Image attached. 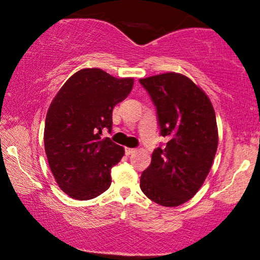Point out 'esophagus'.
<instances>
[{"mask_svg":"<svg viewBox=\"0 0 260 260\" xmlns=\"http://www.w3.org/2000/svg\"><path fill=\"white\" fill-rule=\"evenodd\" d=\"M135 150H136V149H134V148H125V154L129 156L131 154H134Z\"/></svg>","mask_w":260,"mask_h":260,"instance_id":"obj_1","label":"esophagus"}]
</instances>
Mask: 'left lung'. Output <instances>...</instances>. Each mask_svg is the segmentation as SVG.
Returning <instances> with one entry per match:
<instances>
[{
	"label": "left lung",
	"instance_id": "left-lung-1",
	"mask_svg": "<svg viewBox=\"0 0 260 260\" xmlns=\"http://www.w3.org/2000/svg\"><path fill=\"white\" fill-rule=\"evenodd\" d=\"M140 83L156 106L159 135L168 140L152 152L140 186L151 201L175 207L198 193L211 170L219 140L215 112L207 94L183 74Z\"/></svg>",
	"mask_w": 260,
	"mask_h": 260
}]
</instances>
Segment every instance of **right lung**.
Returning <instances> with one entry per match:
<instances>
[{
  "label": "right lung",
  "instance_id": "add662e5",
  "mask_svg": "<svg viewBox=\"0 0 260 260\" xmlns=\"http://www.w3.org/2000/svg\"><path fill=\"white\" fill-rule=\"evenodd\" d=\"M133 86V78L84 69L53 99L45 122V151L56 183L69 197L90 200L111 184V168L122 159L124 148L102 133L111 134L112 110Z\"/></svg>",
  "mask_w": 260,
  "mask_h": 260
}]
</instances>
